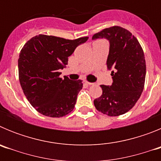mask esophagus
I'll return each mask as SVG.
<instances>
[{
  "label": "esophagus",
  "mask_w": 161,
  "mask_h": 161,
  "mask_svg": "<svg viewBox=\"0 0 161 161\" xmlns=\"http://www.w3.org/2000/svg\"><path fill=\"white\" fill-rule=\"evenodd\" d=\"M85 83H86V84H88V85H94V83H92V82L86 81V80H85Z\"/></svg>",
  "instance_id": "34e87169"
}]
</instances>
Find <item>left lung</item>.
<instances>
[{
	"label": "left lung",
	"mask_w": 161,
	"mask_h": 161,
	"mask_svg": "<svg viewBox=\"0 0 161 161\" xmlns=\"http://www.w3.org/2000/svg\"><path fill=\"white\" fill-rule=\"evenodd\" d=\"M106 38L109 52L106 64L114 68L110 86L102 85V94L93 102L98 111L108 116H119L136 105L144 88L146 62L137 38L124 28L114 25L93 35L92 39Z\"/></svg>",
	"instance_id": "1"
}]
</instances>
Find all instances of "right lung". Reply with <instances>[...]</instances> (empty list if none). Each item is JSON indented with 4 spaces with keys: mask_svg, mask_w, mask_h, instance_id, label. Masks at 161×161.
<instances>
[{
    "mask_svg": "<svg viewBox=\"0 0 161 161\" xmlns=\"http://www.w3.org/2000/svg\"><path fill=\"white\" fill-rule=\"evenodd\" d=\"M88 38L70 40L38 35L25 42L18 59V76L24 94L37 111L60 118L73 110L83 83L67 76L62 79L59 71L68 64L76 47Z\"/></svg>",
    "mask_w": 161,
    "mask_h": 161,
    "instance_id": "1",
    "label": "right lung"
}]
</instances>
